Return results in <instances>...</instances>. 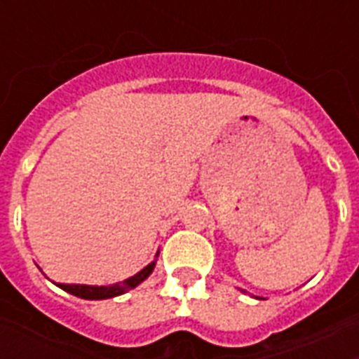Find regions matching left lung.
<instances>
[{"label":"left lung","mask_w":359,"mask_h":359,"mask_svg":"<svg viewBox=\"0 0 359 359\" xmlns=\"http://www.w3.org/2000/svg\"><path fill=\"white\" fill-rule=\"evenodd\" d=\"M242 292H245V290H242ZM255 298H259V296H255Z\"/></svg>","instance_id":"obj_1"}]
</instances>
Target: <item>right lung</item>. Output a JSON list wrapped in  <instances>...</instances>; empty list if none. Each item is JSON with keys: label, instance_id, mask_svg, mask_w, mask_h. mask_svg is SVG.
Listing matches in <instances>:
<instances>
[{"label": "right lung", "instance_id": "right-lung-1", "mask_svg": "<svg viewBox=\"0 0 359 359\" xmlns=\"http://www.w3.org/2000/svg\"><path fill=\"white\" fill-rule=\"evenodd\" d=\"M158 255H160V250L156 251V255H154V261L149 262L143 270H140L137 273H134L132 278H126L124 281H119V283L114 285H65V283H57L59 289L67 290L70 294L78 296V298H83V300H106V298H115V296H121L124 292H128V290L135 289L137 285L143 283L149 276L152 273L154 266H156Z\"/></svg>", "mask_w": 359, "mask_h": 359}]
</instances>
